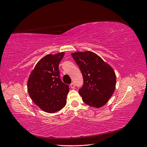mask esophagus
<instances>
[{
    "label": "esophagus",
    "instance_id": "esophagus-1",
    "mask_svg": "<svg viewBox=\"0 0 147 147\" xmlns=\"http://www.w3.org/2000/svg\"><path fill=\"white\" fill-rule=\"evenodd\" d=\"M70 87H71V88H72V89H74V87H75V84H74L73 83V82H72L70 84Z\"/></svg>",
    "mask_w": 147,
    "mask_h": 147
}]
</instances>
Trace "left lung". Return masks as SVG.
Returning <instances> with one entry per match:
<instances>
[{
  "label": "left lung",
  "instance_id": "8db88e82",
  "mask_svg": "<svg viewBox=\"0 0 147 147\" xmlns=\"http://www.w3.org/2000/svg\"><path fill=\"white\" fill-rule=\"evenodd\" d=\"M82 74L79 93L83 102L95 108L105 105L115 89L116 74L111 67L90 51L71 53Z\"/></svg>",
  "mask_w": 147,
  "mask_h": 147
}]
</instances>
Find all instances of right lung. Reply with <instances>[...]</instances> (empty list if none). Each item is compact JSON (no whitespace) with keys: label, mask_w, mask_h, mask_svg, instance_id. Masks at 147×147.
Masks as SVG:
<instances>
[{"label":"right lung","mask_w":147,"mask_h":147,"mask_svg":"<svg viewBox=\"0 0 147 147\" xmlns=\"http://www.w3.org/2000/svg\"><path fill=\"white\" fill-rule=\"evenodd\" d=\"M64 52L47 55L36 65L28 81V91L34 103L43 111L52 113L66 103L69 86L60 79L58 65Z\"/></svg>","instance_id":"add662e5"}]
</instances>
